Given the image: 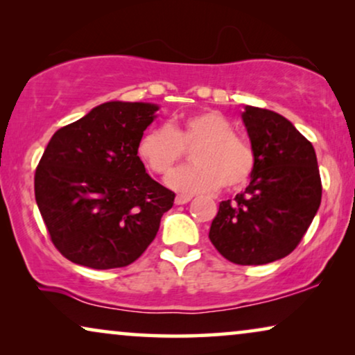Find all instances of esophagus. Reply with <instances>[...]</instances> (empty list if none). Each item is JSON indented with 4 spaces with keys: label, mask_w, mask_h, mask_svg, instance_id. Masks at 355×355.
I'll return each mask as SVG.
<instances>
[{
    "label": "esophagus",
    "mask_w": 355,
    "mask_h": 355,
    "mask_svg": "<svg viewBox=\"0 0 355 355\" xmlns=\"http://www.w3.org/2000/svg\"><path fill=\"white\" fill-rule=\"evenodd\" d=\"M191 196H184V193H179V196H176V205H184V203H187L189 200H191Z\"/></svg>",
    "instance_id": "obj_1"
}]
</instances>
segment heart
Segmentation results:
<instances>
[{"instance_id":"heart-1","label":"heart","mask_w":355,"mask_h":355,"mask_svg":"<svg viewBox=\"0 0 355 355\" xmlns=\"http://www.w3.org/2000/svg\"><path fill=\"white\" fill-rule=\"evenodd\" d=\"M186 150H193V164L169 174L166 182L174 191L211 192L220 186L232 191L254 173V150L218 111L192 113L171 125L145 130L137 153L150 171L168 174L186 157Z\"/></svg>"}]
</instances>
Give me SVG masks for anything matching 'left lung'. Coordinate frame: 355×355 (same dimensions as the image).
Instances as JSON below:
<instances>
[{
	"label": "left lung",
	"mask_w": 355,
	"mask_h": 355,
	"mask_svg": "<svg viewBox=\"0 0 355 355\" xmlns=\"http://www.w3.org/2000/svg\"><path fill=\"white\" fill-rule=\"evenodd\" d=\"M255 155L244 192L223 200L210 226L211 244L237 265H265L289 255L302 241L322 202L313 145L275 111L242 113Z\"/></svg>",
	"instance_id": "obj_1"
}]
</instances>
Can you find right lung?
Wrapping results in <instances>:
<instances>
[{
    "mask_svg": "<svg viewBox=\"0 0 355 355\" xmlns=\"http://www.w3.org/2000/svg\"><path fill=\"white\" fill-rule=\"evenodd\" d=\"M157 105L108 101L56 130L35 171L50 239L72 263L128 266L157 236L176 193L145 173L139 140Z\"/></svg>",
    "mask_w": 355,
    "mask_h": 355,
    "instance_id": "add662e5",
    "label": "right lung"
}]
</instances>
